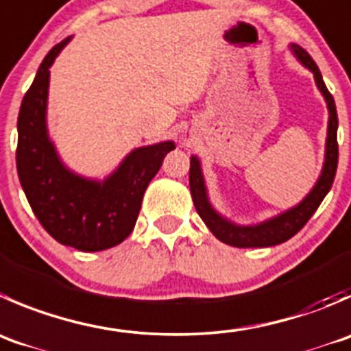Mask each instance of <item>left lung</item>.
Listing matches in <instances>:
<instances>
[{
	"mask_svg": "<svg viewBox=\"0 0 351 351\" xmlns=\"http://www.w3.org/2000/svg\"><path fill=\"white\" fill-rule=\"evenodd\" d=\"M290 47L295 56L298 58V61L314 73L315 84H317L319 90H321L326 103H328L329 123L328 138H326L324 166H322L321 176H319L314 189L311 190V193L298 206L291 207V209L285 210L280 216L271 217V219L264 221V223L254 224V226H240V224L231 223L226 217L217 214L214 207L210 206L206 183H204L202 169H200V161L199 158L192 156V159H190V192H192L193 206H195L197 213L202 217L206 226L213 231L214 237L223 241V243L231 245V247H273V245H280L283 241L290 240L293 234H297L307 224V221L311 219L312 214L321 206L324 197L331 190L332 182H335L336 168H338V137H336V132H338V114H336L335 99H332L331 93L326 87L321 71H319L317 64L312 60L311 54L305 49H302L300 46H297V44H291Z\"/></svg>",
	"mask_w": 351,
	"mask_h": 351,
	"instance_id": "obj_1",
	"label": "left lung"
}]
</instances>
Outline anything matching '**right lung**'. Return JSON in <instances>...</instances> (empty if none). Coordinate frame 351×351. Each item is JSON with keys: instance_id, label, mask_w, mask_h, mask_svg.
<instances>
[{"instance_id": "1", "label": "right lung", "mask_w": 351, "mask_h": 351, "mask_svg": "<svg viewBox=\"0 0 351 351\" xmlns=\"http://www.w3.org/2000/svg\"><path fill=\"white\" fill-rule=\"evenodd\" d=\"M70 39L46 54L23 96L16 123V171L34 214L54 240L82 252H99L132 233L145 189L175 144L135 149L103 182L70 171L58 158L46 127L49 68Z\"/></svg>"}]
</instances>
